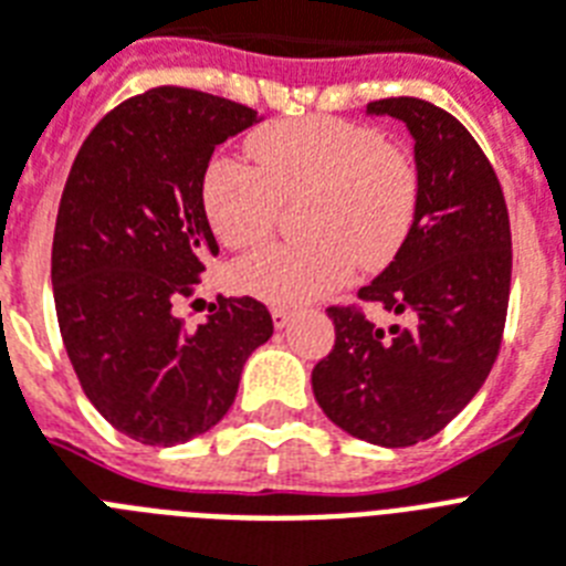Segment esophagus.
I'll list each match as a JSON object with an SVG mask.
<instances>
[{
    "label": "esophagus",
    "instance_id": "1",
    "mask_svg": "<svg viewBox=\"0 0 566 566\" xmlns=\"http://www.w3.org/2000/svg\"><path fill=\"white\" fill-rule=\"evenodd\" d=\"M272 321H274V326H277V329H283V326L292 321V312H289V310H272Z\"/></svg>",
    "mask_w": 566,
    "mask_h": 566
}]
</instances>
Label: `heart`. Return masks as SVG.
I'll return each instance as SVG.
<instances>
[{"label": "heart", "mask_w": 566, "mask_h": 566, "mask_svg": "<svg viewBox=\"0 0 566 566\" xmlns=\"http://www.w3.org/2000/svg\"><path fill=\"white\" fill-rule=\"evenodd\" d=\"M251 167L213 158L202 172V210L228 249L265 240L283 205L301 202V242L251 251L233 265L240 292L274 306H303L364 272L385 269L419 213V170L408 149L356 120H274L249 135Z\"/></svg>", "instance_id": "b5f03b06"}]
</instances>
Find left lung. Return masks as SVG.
Listing matches in <instances>:
<instances>
[{
    "instance_id": "obj_1",
    "label": "left lung",
    "mask_w": 566,
    "mask_h": 566,
    "mask_svg": "<svg viewBox=\"0 0 566 566\" xmlns=\"http://www.w3.org/2000/svg\"><path fill=\"white\" fill-rule=\"evenodd\" d=\"M370 115L413 135L419 213L394 263L358 297L410 326L378 329L356 306H329L335 347L312 370L338 428L385 448L417 446L460 413L501 353L512 286V231L497 172L451 112L385 97Z\"/></svg>"
}]
</instances>
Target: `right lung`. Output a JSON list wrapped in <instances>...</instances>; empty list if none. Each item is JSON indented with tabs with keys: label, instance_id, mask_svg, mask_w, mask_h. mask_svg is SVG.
<instances>
[{
	"label": "right lung",
	"instance_id": "obj_1",
	"mask_svg": "<svg viewBox=\"0 0 566 566\" xmlns=\"http://www.w3.org/2000/svg\"><path fill=\"white\" fill-rule=\"evenodd\" d=\"M256 120L251 106L208 92L149 88L97 120L65 179L51 245L60 335L86 399L144 446L210 431L274 333L254 297H217L193 329L172 315L219 254L205 167Z\"/></svg>",
	"mask_w": 566,
	"mask_h": 566
}]
</instances>
